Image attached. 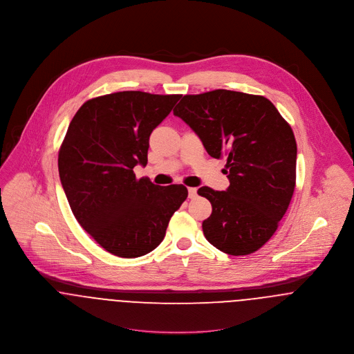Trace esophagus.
<instances>
[{
    "mask_svg": "<svg viewBox=\"0 0 354 354\" xmlns=\"http://www.w3.org/2000/svg\"><path fill=\"white\" fill-rule=\"evenodd\" d=\"M196 194H198V189H196V188H188V196H189L191 199L196 198Z\"/></svg>",
    "mask_w": 354,
    "mask_h": 354,
    "instance_id": "obj_1",
    "label": "esophagus"
}]
</instances>
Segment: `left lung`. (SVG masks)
<instances>
[{
	"mask_svg": "<svg viewBox=\"0 0 354 354\" xmlns=\"http://www.w3.org/2000/svg\"><path fill=\"white\" fill-rule=\"evenodd\" d=\"M212 158L226 156V191L199 188L212 205L203 221L209 244L233 256L260 250L277 232L296 187L297 145L290 125L261 95L214 90L184 95L173 110Z\"/></svg>",
	"mask_w": 354,
	"mask_h": 354,
	"instance_id": "left-lung-1",
	"label": "left lung"
}]
</instances>
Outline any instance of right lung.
Instances as JSON below:
<instances>
[{"label":"right lung","mask_w":354,"mask_h":354,"mask_svg":"<svg viewBox=\"0 0 354 354\" xmlns=\"http://www.w3.org/2000/svg\"><path fill=\"white\" fill-rule=\"evenodd\" d=\"M181 95L121 91L82 104L58 152L59 180L80 226L118 257L153 251L188 196L181 184L136 178L147 165L152 131Z\"/></svg>","instance_id":"1"}]
</instances>
